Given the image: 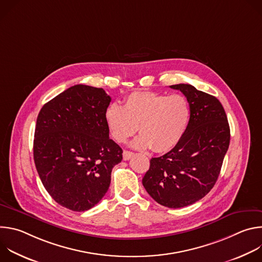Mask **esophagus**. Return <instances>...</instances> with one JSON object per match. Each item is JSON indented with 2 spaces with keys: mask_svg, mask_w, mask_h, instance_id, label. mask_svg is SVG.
<instances>
[{
  "mask_svg": "<svg viewBox=\"0 0 262 262\" xmlns=\"http://www.w3.org/2000/svg\"><path fill=\"white\" fill-rule=\"evenodd\" d=\"M122 156H123V160H124V161H128V160L134 156V152L128 151V150H124L123 154H122Z\"/></svg>",
  "mask_w": 262,
  "mask_h": 262,
  "instance_id": "esophagus-1",
  "label": "esophagus"
}]
</instances>
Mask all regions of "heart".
<instances>
[{
  "label": "heart",
  "mask_w": 262,
  "mask_h": 262,
  "mask_svg": "<svg viewBox=\"0 0 262 262\" xmlns=\"http://www.w3.org/2000/svg\"><path fill=\"white\" fill-rule=\"evenodd\" d=\"M191 118L190 103L183 95H166L152 91H136L124 104L112 102L104 111L111 137L124 143L139 128L132 146L159 154L173 149L182 139Z\"/></svg>",
  "instance_id": "b5f03b06"
}]
</instances>
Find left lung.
<instances>
[{"label":"left lung","mask_w":262,"mask_h":262,"mask_svg":"<svg viewBox=\"0 0 262 262\" xmlns=\"http://www.w3.org/2000/svg\"><path fill=\"white\" fill-rule=\"evenodd\" d=\"M188 99L191 118L182 139L150 160L142 179L147 193L169 208L191 205L213 188L230 143L228 119L219 99L189 84L170 86Z\"/></svg>","instance_id":"left-lung-1"}]
</instances>
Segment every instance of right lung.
I'll use <instances>...</instances> for the list:
<instances>
[{"label": "right lung", "instance_id": "1", "mask_svg": "<svg viewBox=\"0 0 262 262\" xmlns=\"http://www.w3.org/2000/svg\"><path fill=\"white\" fill-rule=\"evenodd\" d=\"M102 88L74 85L40 110L34 135V162L41 182L60 205L85 211L108 190L122 149L108 137Z\"/></svg>", "mask_w": 262, "mask_h": 262}]
</instances>
